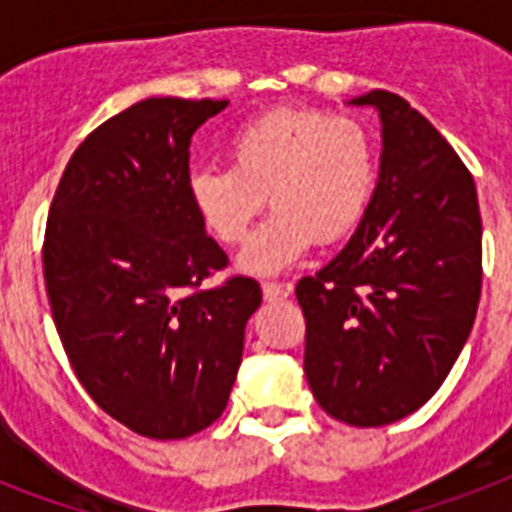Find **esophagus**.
I'll return each mask as SVG.
<instances>
[{
    "instance_id": "esophagus-1",
    "label": "esophagus",
    "mask_w": 512,
    "mask_h": 512,
    "mask_svg": "<svg viewBox=\"0 0 512 512\" xmlns=\"http://www.w3.org/2000/svg\"><path fill=\"white\" fill-rule=\"evenodd\" d=\"M292 294V286L289 284H276V281H265L263 284V297L268 302H281Z\"/></svg>"
}]
</instances>
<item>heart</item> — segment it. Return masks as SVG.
Segmentation results:
<instances>
[{
  "mask_svg": "<svg viewBox=\"0 0 512 512\" xmlns=\"http://www.w3.org/2000/svg\"><path fill=\"white\" fill-rule=\"evenodd\" d=\"M231 165H199L189 197L220 244L247 242L268 197L273 215L257 228L239 268L276 276L315 239L342 242L368 213L376 147L363 123L318 107H273L244 120L228 139Z\"/></svg>",
  "mask_w": 512,
  "mask_h": 512,
  "instance_id": "heart-1",
  "label": "heart"
}]
</instances>
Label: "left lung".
I'll use <instances>...</instances> for the list:
<instances>
[{
  "label": "left lung",
  "instance_id": "8db88e82",
  "mask_svg": "<svg viewBox=\"0 0 512 512\" xmlns=\"http://www.w3.org/2000/svg\"><path fill=\"white\" fill-rule=\"evenodd\" d=\"M350 102L381 118L378 184L297 299L313 397L365 429L426 405L458 360L481 297V213L473 176L421 112L381 89Z\"/></svg>",
  "mask_w": 512,
  "mask_h": 512
}]
</instances>
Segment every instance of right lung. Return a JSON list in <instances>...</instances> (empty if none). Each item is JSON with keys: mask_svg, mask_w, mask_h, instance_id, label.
Instances as JSON below:
<instances>
[{"mask_svg": "<svg viewBox=\"0 0 512 512\" xmlns=\"http://www.w3.org/2000/svg\"><path fill=\"white\" fill-rule=\"evenodd\" d=\"M228 99L149 97L91 131L54 191L44 281L89 397L149 439H184L226 410L263 292L231 276L189 197V144Z\"/></svg>", "mask_w": 512, "mask_h": 512, "instance_id": "obj_1", "label": "right lung"}]
</instances>
